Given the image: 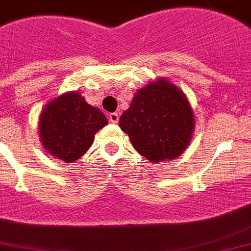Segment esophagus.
Returning <instances> with one entry per match:
<instances>
[{
  "label": "esophagus",
  "instance_id": "esophagus-1",
  "mask_svg": "<svg viewBox=\"0 0 251 251\" xmlns=\"http://www.w3.org/2000/svg\"><path fill=\"white\" fill-rule=\"evenodd\" d=\"M108 119H109V121L113 122V124H117V122H119V119H120V115L117 112L109 113Z\"/></svg>",
  "mask_w": 251,
  "mask_h": 251
}]
</instances>
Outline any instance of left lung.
<instances>
[{"mask_svg": "<svg viewBox=\"0 0 251 251\" xmlns=\"http://www.w3.org/2000/svg\"><path fill=\"white\" fill-rule=\"evenodd\" d=\"M119 124L138 153L148 161L161 162L174 159L186 149L194 115L184 93L161 79L138 90Z\"/></svg>", "mask_w": 251, "mask_h": 251, "instance_id": "1", "label": "left lung"}]
</instances>
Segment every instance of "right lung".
<instances>
[{
    "mask_svg": "<svg viewBox=\"0 0 251 251\" xmlns=\"http://www.w3.org/2000/svg\"><path fill=\"white\" fill-rule=\"evenodd\" d=\"M108 124L100 109L79 93H67L48 103L39 117L42 144L66 163L77 161L93 144L94 134Z\"/></svg>",
    "mask_w": 251,
    "mask_h": 251,
    "instance_id": "1",
    "label": "right lung"
}]
</instances>
